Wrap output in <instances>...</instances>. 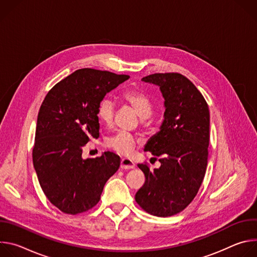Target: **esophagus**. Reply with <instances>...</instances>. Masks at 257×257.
<instances>
[{
    "instance_id": "1",
    "label": "esophagus",
    "mask_w": 257,
    "mask_h": 257,
    "mask_svg": "<svg viewBox=\"0 0 257 257\" xmlns=\"http://www.w3.org/2000/svg\"><path fill=\"white\" fill-rule=\"evenodd\" d=\"M121 168L124 170H130V169H134L135 168V164L129 160V159H122L121 161Z\"/></svg>"
}]
</instances>
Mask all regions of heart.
<instances>
[{"mask_svg": "<svg viewBox=\"0 0 257 257\" xmlns=\"http://www.w3.org/2000/svg\"><path fill=\"white\" fill-rule=\"evenodd\" d=\"M123 98L133 106L143 121L150 119V116L154 111V105L150 97L144 92L139 90H130L124 93ZM115 109V101L112 98H102L97 106V117L100 122L106 126H111L114 121ZM137 142V139L130 133L120 131L107 139L106 145L107 148L115 151L119 155L128 157L133 154Z\"/></svg>", "mask_w": 257, "mask_h": 257, "instance_id": "b5f03b06", "label": "heart"}]
</instances>
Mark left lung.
<instances>
[{"mask_svg": "<svg viewBox=\"0 0 257 257\" xmlns=\"http://www.w3.org/2000/svg\"><path fill=\"white\" fill-rule=\"evenodd\" d=\"M160 87L165 99L160 131L144 145V152L159 157L161 167L144 164L145 183L136 202L157 216L174 215L196 196L203 181L209 144V109L195 85L179 73H156L141 79Z\"/></svg>", "mask_w": 257, "mask_h": 257, "instance_id": "left-lung-1", "label": "left lung"}]
</instances>
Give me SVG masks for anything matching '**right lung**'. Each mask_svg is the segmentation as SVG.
<instances>
[{
	"mask_svg": "<svg viewBox=\"0 0 257 257\" xmlns=\"http://www.w3.org/2000/svg\"><path fill=\"white\" fill-rule=\"evenodd\" d=\"M128 75L79 69L46 95L38 116L32 161L40 185L56 207L77 214L100 199L106 181L120 167V157L104 152L83 159L87 142L99 137L97 106Z\"/></svg>",
	"mask_w": 257,
	"mask_h": 257,
	"instance_id": "1",
	"label": "right lung"
}]
</instances>
